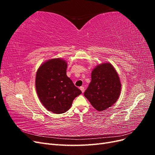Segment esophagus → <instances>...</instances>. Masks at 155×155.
I'll list each match as a JSON object with an SVG mask.
<instances>
[{"instance_id":"1","label":"esophagus","mask_w":155,"mask_h":155,"mask_svg":"<svg viewBox=\"0 0 155 155\" xmlns=\"http://www.w3.org/2000/svg\"><path fill=\"white\" fill-rule=\"evenodd\" d=\"M80 88V90L81 91V92L83 93L84 92H85V87H84L83 86H81V87H80V88Z\"/></svg>"}]
</instances>
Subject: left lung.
Returning <instances> with one entry per match:
<instances>
[{
    "mask_svg": "<svg viewBox=\"0 0 155 155\" xmlns=\"http://www.w3.org/2000/svg\"><path fill=\"white\" fill-rule=\"evenodd\" d=\"M92 80L84 92V96L94 108L101 111L114 104L121 92L118 74L110 63H102L94 68Z\"/></svg>",
    "mask_w": 155,
    "mask_h": 155,
    "instance_id": "obj_1",
    "label": "left lung"
}]
</instances>
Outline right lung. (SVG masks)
I'll use <instances>...</instances> for the list:
<instances>
[{
  "label": "right lung",
  "mask_w": 155,
  "mask_h": 155,
  "mask_svg": "<svg viewBox=\"0 0 155 155\" xmlns=\"http://www.w3.org/2000/svg\"><path fill=\"white\" fill-rule=\"evenodd\" d=\"M67 63L60 58L50 59L37 70L35 87L46 109L55 114L67 112L81 91L67 76Z\"/></svg>",
  "instance_id": "1"
}]
</instances>
